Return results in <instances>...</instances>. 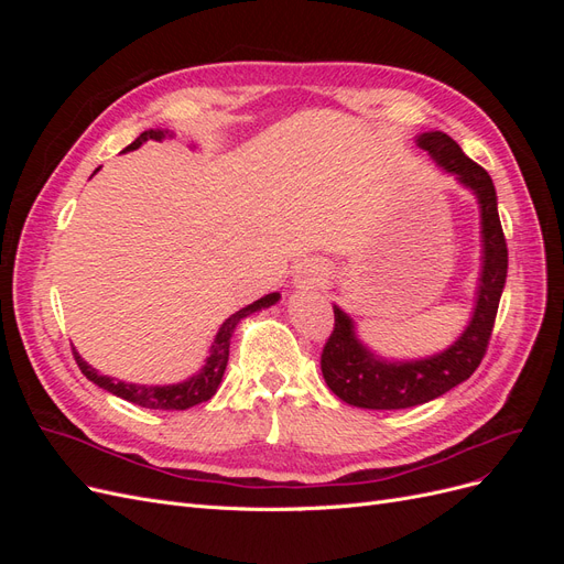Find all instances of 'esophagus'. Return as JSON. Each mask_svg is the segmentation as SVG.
<instances>
[{"label":"esophagus","mask_w":564,"mask_h":564,"mask_svg":"<svg viewBox=\"0 0 564 564\" xmlns=\"http://www.w3.org/2000/svg\"><path fill=\"white\" fill-rule=\"evenodd\" d=\"M327 280V268H324L319 261H305L296 270L294 275V286L296 289H317Z\"/></svg>","instance_id":"esophagus-1"}]
</instances>
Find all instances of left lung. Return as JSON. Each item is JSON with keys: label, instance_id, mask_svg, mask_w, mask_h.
<instances>
[{"label": "left lung", "instance_id": "obj_1", "mask_svg": "<svg viewBox=\"0 0 564 564\" xmlns=\"http://www.w3.org/2000/svg\"><path fill=\"white\" fill-rule=\"evenodd\" d=\"M416 145L429 152L442 172L452 174L480 204L482 268L468 327L454 344L421 360H386L371 352L348 313L334 305V332L322 350V377L334 395L362 409H406L445 395L470 379L480 367L508 272V249L501 230L497 191L480 164L464 155L454 139L442 131L416 135Z\"/></svg>", "mask_w": 564, "mask_h": 564}]
</instances>
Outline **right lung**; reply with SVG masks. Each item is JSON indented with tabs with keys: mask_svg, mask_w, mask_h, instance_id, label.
<instances>
[{
	"mask_svg": "<svg viewBox=\"0 0 564 564\" xmlns=\"http://www.w3.org/2000/svg\"><path fill=\"white\" fill-rule=\"evenodd\" d=\"M166 135H174V133L169 129H148L131 145H127V150L141 148L145 141H162V139H166ZM278 301H280V292H272L259 301L249 303L247 308L230 315L224 324H220V329L209 348V357L204 360V367L195 373V377L185 379L181 383H172V386L127 383V381H117V379L104 377V373H98L89 362L82 360L77 350H75V360H77L84 377L94 381L98 388L112 392V395H117V398H122V400L133 402L139 406H145V409H172V412L176 409V412H181V409H191V406H195L199 402H207L216 395V390H218L220 381H224V373H226L228 355H230V338H232L235 327L251 313H259L261 308H270V305H275Z\"/></svg>",
	"mask_w": 564,
	"mask_h": 564,
	"instance_id": "1",
	"label": "right lung"
}]
</instances>
